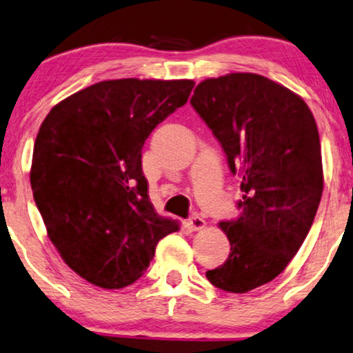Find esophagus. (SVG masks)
<instances>
[{"label":"esophagus","instance_id":"esophagus-1","mask_svg":"<svg viewBox=\"0 0 353 353\" xmlns=\"http://www.w3.org/2000/svg\"><path fill=\"white\" fill-rule=\"evenodd\" d=\"M189 225H190L192 231H201V229H205L206 223H205V219L200 218L199 214H194L189 221Z\"/></svg>","mask_w":353,"mask_h":353}]
</instances>
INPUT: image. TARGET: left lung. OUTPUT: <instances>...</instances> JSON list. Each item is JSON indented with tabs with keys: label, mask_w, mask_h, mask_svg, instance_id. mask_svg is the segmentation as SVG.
Wrapping results in <instances>:
<instances>
[{
	"label": "left lung",
	"mask_w": 353,
	"mask_h": 353,
	"mask_svg": "<svg viewBox=\"0 0 353 353\" xmlns=\"http://www.w3.org/2000/svg\"><path fill=\"white\" fill-rule=\"evenodd\" d=\"M190 103L242 181L241 216L219 223L231 252L206 278L245 294L279 276L312 228L323 194L316 122L299 95L252 72L206 79Z\"/></svg>",
	"instance_id": "left-lung-1"
}]
</instances>
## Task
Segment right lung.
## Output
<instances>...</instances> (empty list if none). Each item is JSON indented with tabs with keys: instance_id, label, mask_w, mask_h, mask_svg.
<instances>
[{
	"instance_id": "add662e5",
	"label": "right lung",
	"mask_w": 353,
	"mask_h": 353,
	"mask_svg": "<svg viewBox=\"0 0 353 353\" xmlns=\"http://www.w3.org/2000/svg\"><path fill=\"white\" fill-rule=\"evenodd\" d=\"M194 81H103L58 103L41 122L30 185L50 241L70 270L103 289L147 271L179 223L154 211L145 140L184 106Z\"/></svg>"
}]
</instances>
